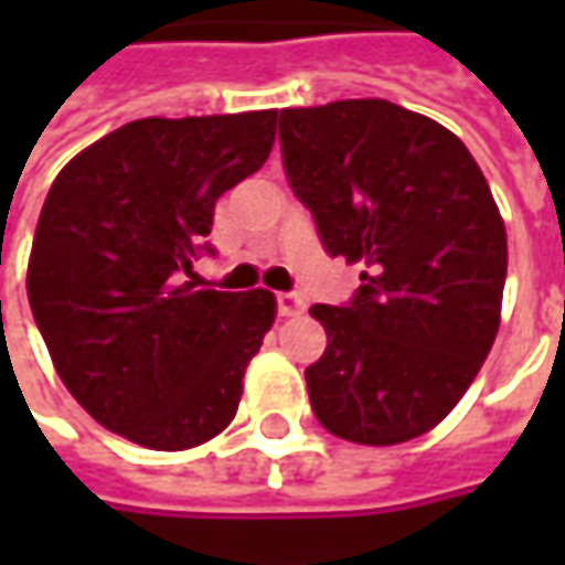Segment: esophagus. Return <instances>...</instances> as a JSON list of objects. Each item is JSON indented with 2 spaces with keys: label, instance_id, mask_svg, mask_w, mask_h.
<instances>
[{
  "label": "esophagus",
  "instance_id": "obj_1",
  "mask_svg": "<svg viewBox=\"0 0 565 565\" xmlns=\"http://www.w3.org/2000/svg\"><path fill=\"white\" fill-rule=\"evenodd\" d=\"M276 308H279V317H295L301 315L305 301L298 292H279L276 295Z\"/></svg>",
  "mask_w": 565,
  "mask_h": 565
}]
</instances>
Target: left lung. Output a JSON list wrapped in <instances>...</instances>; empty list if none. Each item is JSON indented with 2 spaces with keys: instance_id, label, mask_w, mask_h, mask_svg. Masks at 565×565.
<instances>
[{
  "instance_id": "left-lung-1",
  "label": "left lung",
  "mask_w": 565,
  "mask_h": 565,
  "mask_svg": "<svg viewBox=\"0 0 565 565\" xmlns=\"http://www.w3.org/2000/svg\"><path fill=\"white\" fill-rule=\"evenodd\" d=\"M282 166L327 254L364 264L349 305H315L305 371L317 422L364 446L444 422L500 330L507 228L488 179L440 121L390 99L279 113Z\"/></svg>"
}]
</instances>
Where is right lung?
Returning a JSON list of instances; mask_svg holds the SVG:
<instances>
[{
    "label": "right lung",
    "mask_w": 565,
    "mask_h": 565,
    "mask_svg": "<svg viewBox=\"0 0 565 565\" xmlns=\"http://www.w3.org/2000/svg\"><path fill=\"white\" fill-rule=\"evenodd\" d=\"M276 109L138 119L81 150L40 210L28 298L84 412L147 449L213 440L276 320L267 289L185 282L213 206L267 163Z\"/></svg>",
    "instance_id": "add662e5"
}]
</instances>
